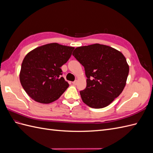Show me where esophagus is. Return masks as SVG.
I'll return each mask as SVG.
<instances>
[{
	"label": "esophagus",
	"instance_id": "1",
	"mask_svg": "<svg viewBox=\"0 0 153 153\" xmlns=\"http://www.w3.org/2000/svg\"><path fill=\"white\" fill-rule=\"evenodd\" d=\"M72 84H73V85H76V84H77V81H76V80H75V81L73 82H72Z\"/></svg>",
	"mask_w": 153,
	"mask_h": 153
}]
</instances>
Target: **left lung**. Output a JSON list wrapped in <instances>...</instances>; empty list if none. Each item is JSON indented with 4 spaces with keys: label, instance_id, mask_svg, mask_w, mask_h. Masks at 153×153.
<instances>
[{
    "label": "left lung",
    "instance_id": "obj_1",
    "mask_svg": "<svg viewBox=\"0 0 153 153\" xmlns=\"http://www.w3.org/2000/svg\"><path fill=\"white\" fill-rule=\"evenodd\" d=\"M73 55L84 67L87 78L86 88L80 91L84 103L93 108H104L121 93L129 73L121 52L94 44L76 48Z\"/></svg>",
    "mask_w": 153,
    "mask_h": 153
}]
</instances>
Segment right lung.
Listing matches in <instances>:
<instances>
[{"instance_id":"add662e5","label":"right lung","mask_w":153,"mask_h":153,"mask_svg":"<svg viewBox=\"0 0 153 153\" xmlns=\"http://www.w3.org/2000/svg\"><path fill=\"white\" fill-rule=\"evenodd\" d=\"M74 47L50 43L27 53L22 64L21 84L30 98L41 103L58 100L69 87L61 67L70 58Z\"/></svg>"}]
</instances>
